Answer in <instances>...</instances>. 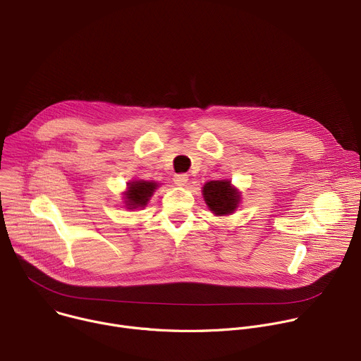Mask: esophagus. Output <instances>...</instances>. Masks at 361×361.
<instances>
[{"mask_svg": "<svg viewBox=\"0 0 361 361\" xmlns=\"http://www.w3.org/2000/svg\"><path fill=\"white\" fill-rule=\"evenodd\" d=\"M173 181H174V184H176V185L183 187V185H185V184H187V181H188V176H187V174H176V176L173 177Z\"/></svg>", "mask_w": 361, "mask_h": 361, "instance_id": "esophagus-1", "label": "esophagus"}]
</instances>
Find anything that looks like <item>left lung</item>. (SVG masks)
I'll return each mask as SVG.
<instances>
[{"instance_id": "left-lung-1", "label": "left lung", "mask_w": 361, "mask_h": 361, "mask_svg": "<svg viewBox=\"0 0 361 361\" xmlns=\"http://www.w3.org/2000/svg\"><path fill=\"white\" fill-rule=\"evenodd\" d=\"M202 195L209 209L217 216L231 214L238 204V192L228 180L210 181L202 187Z\"/></svg>"}]
</instances>
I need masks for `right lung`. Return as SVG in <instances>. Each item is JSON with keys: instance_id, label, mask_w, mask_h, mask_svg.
<instances>
[{"instance_id": "obj_1", "label": "right lung", "mask_w": 361, "mask_h": 361, "mask_svg": "<svg viewBox=\"0 0 361 361\" xmlns=\"http://www.w3.org/2000/svg\"><path fill=\"white\" fill-rule=\"evenodd\" d=\"M157 188L156 183L151 181H134L128 184V191H126V204L130 210L140 209L148 202L154 190Z\"/></svg>"}]
</instances>
